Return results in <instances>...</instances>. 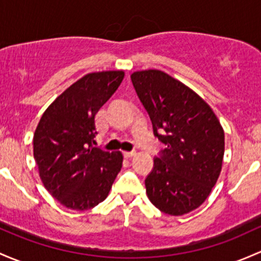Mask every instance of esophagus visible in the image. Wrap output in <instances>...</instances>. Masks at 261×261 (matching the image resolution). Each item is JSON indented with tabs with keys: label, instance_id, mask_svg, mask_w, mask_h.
Returning <instances> with one entry per match:
<instances>
[{
	"label": "esophagus",
	"instance_id": "obj_1",
	"mask_svg": "<svg viewBox=\"0 0 261 261\" xmlns=\"http://www.w3.org/2000/svg\"><path fill=\"white\" fill-rule=\"evenodd\" d=\"M135 151H125L123 152V156H125L126 159H130V158H133V156H135Z\"/></svg>",
	"mask_w": 261,
	"mask_h": 261
}]
</instances>
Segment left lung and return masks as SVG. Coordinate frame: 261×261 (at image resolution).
<instances>
[{"instance_id": "8db88e82", "label": "left lung", "mask_w": 261, "mask_h": 261, "mask_svg": "<svg viewBox=\"0 0 261 261\" xmlns=\"http://www.w3.org/2000/svg\"><path fill=\"white\" fill-rule=\"evenodd\" d=\"M131 81L153 135L166 145L145 179L149 200L169 215L190 213L207 199L220 175L223 127L196 92L163 71H136Z\"/></svg>"}]
</instances>
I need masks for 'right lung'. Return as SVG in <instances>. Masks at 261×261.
<instances>
[{
  "label": "right lung",
  "mask_w": 261,
  "mask_h": 261,
  "mask_svg": "<svg viewBox=\"0 0 261 261\" xmlns=\"http://www.w3.org/2000/svg\"><path fill=\"white\" fill-rule=\"evenodd\" d=\"M123 71L87 73L46 109L34 135V156L46 190L72 210L109 195L122 153L96 147L95 116L123 80Z\"/></svg>",
  "instance_id": "obj_1"
}]
</instances>
